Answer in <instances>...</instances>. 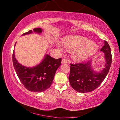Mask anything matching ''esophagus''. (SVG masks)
Listing matches in <instances>:
<instances>
[{
    "label": "esophagus",
    "instance_id": "34e87169",
    "mask_svg": "<svg viewBox=\"0 0 120 120\" xmlns=\"http://www.w3.org/2000/svg\"><path fill=\"white\" fill-rule=\"evenodd\" d=\"M62 64H67L68 63V60L66 59H63L61 61Z\"/></svg>",
    "mask_w": 120,
    "mask_h": 120
}]
</instances>
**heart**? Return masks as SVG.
Returning <instances> with one entry per match:
<instances>
[{
  "label": "heart",
  "mask_w": 120,
  "mask_h": 120,
  "mask_svg": "<svg viewBox=\"0 0 120 120\" xmlns=\"http://www.w3.org/2000/svg\"><path fill=\"white\" fill-rule=\"evenodd\" d=\"M64 42L68 48L73 50V56L78 60H84L96 53L98 46L88 38L78 35L69 36ZM59 49L62 50L63 45L61 42L57 44Z\"/></svg>",
  "instance_id": "heart-1"
}]
</instances>
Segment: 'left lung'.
Wrapping results in <instances>:
<instances>
[{
  "instance_id": "8db88e82",
  "label": "left lung",
  "mask_w": 120,
  "mask_h": 120,
  "mask_svg": "<svg viewBox=\"0 0 120 120\" xmlns=\"http://www.w3.org/2000/svg\"><path fill=\"white\" fill-rule=\"evenodd\" d=\"M101 51L104 53L105 64L101 71L93 69L90 61L77 64H70V72L69 76L70 85L77 92L85 93L91 92L96 89L105 79L112 64L111 48L105 41Z\"/></svg>"
}]
</instances>
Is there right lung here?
Masks as SVG:
<instances>
[{"label": "right lung", "instance_id": "obj_1", "mask_svg": "<svg viewBox=\"0 0 120 120\" xmlns=\"http://www.w3.org/2000/svg\"><path fill=\"white\" fill-rule=\"evenodd\" d=\"M41 28H34L22 35L34 32L41 33ZM13 63L20 81L28 90L33 92H42L51 86L56 72L61 63V58L54 59L46 54L41 62L33 67H27L19 64L16 59L14 51L13 53Z\"/></svg>", "mask_w": 120, "mask_h": 120}]
</instances>
